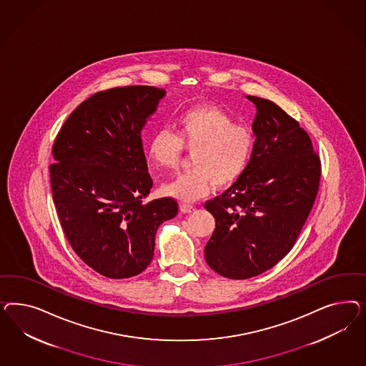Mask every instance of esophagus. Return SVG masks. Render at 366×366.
Here are the masks:
<instances>
[{"label":"esophagus","instance_id":"obj_1","mask_svg":"<svg viewBox=\"0 0 366 366\" xmlns=\"http://www.w3.org/2000/svg\"><path fill=\"white\" fill-rule=\"evenodd\" d=\"M179 209H181V212H184V213H190V212L194 211L196 209V207L194 205H192V204H181L179 205Z\"/></svg>","mask_w":366,"mask_h":366}]
</instances>
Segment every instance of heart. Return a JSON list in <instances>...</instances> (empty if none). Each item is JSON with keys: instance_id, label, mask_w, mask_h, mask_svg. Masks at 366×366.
I'll list each match as a JSON object with an SVG mask.
<instances>
[{"instance_id": "obj_1", "label": "heart", "mask_w": 366, "mask_h": 366, "mask_svg": "<svg viewBox=\"0 0 366 366\" xmlns=\"http://www.w3.org/2000/svg\"><path fill=\"white\" fill-rule=\"evenodd\" d=\"M254 138L248 127L216 106H199L182 112L176 134L159 130L149 146L155 165L177 169L184 153L193 152L192 172L167 182L162 192L173 199L190 202L205 196L212 185L228 187L242 176L252 153Z\"/></svg>"}]
</instances>
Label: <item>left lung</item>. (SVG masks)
Here are the masks:
<instances>
[{"label":"left lung","instance_id":"obj_1","mask_svg":"<svg viewBox=\"0 0 366 366\" xmlns=\"http://www.w3.org/2000/svg\"><path fill=\"white\" fill-rule=\"evenodd\" d=\"M256 106V141L242 176L205 202L216 228L205 260L229 279L263 274L287 255L310 214L321 179V159L310 137L271 100Z\"/></svg>","mask_w":366,"mask_h":366}]
</instances>
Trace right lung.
<instances>
[{
  "instance_id": "right-lung-1",
  "label": "right lung",
  "mask_w": 366,
  "mask_h": 366,
  "mask_svg": "<svg viewBox=\"0 0 366 366\" xmlns=\"http://www.w3.org/2000/svg\"><path fill=\"white\" fill-rule=\"evenodd\" d=\"M165 89L126 86L99 91L66 118L49 165L56 212L76 255L103 277L141 274L154 255L158 227L177 201L144 199L153 188L141 130Z\"/></svg>"
}]
</instances>
